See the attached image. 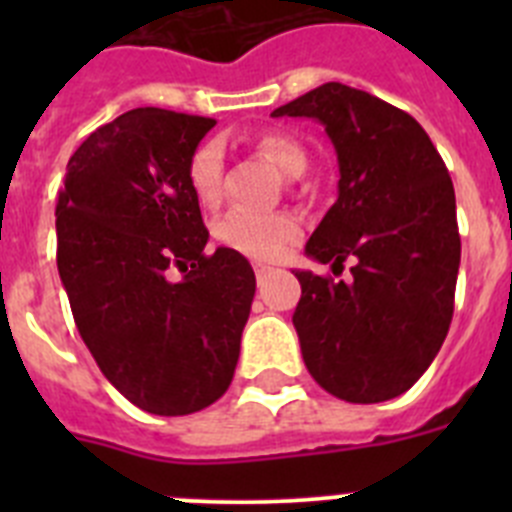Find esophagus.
Here are the masks:
<instances>
[{
	"instance_id": "34e87169",
	"label": "esophagus",
	"mask_w": 512,
	"mask_h": 512,
	"mask_svg": "<svg viewBox=\"0 0 512 512\" xmlns=\"http://www.w3.org/2000/svg\"><path fill=\"white\" fill-rule=\"evenodd\" d=\"M253 271H256V279H259V282H261V279H264L266 274H269V271H271V266H266V264H253Z\"/></svg>"
}]
</instances>
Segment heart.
<instances>
[{
	"mask_svg": "<svg viewBox=\"0 0 512 512\" xmlns=\"http://www.w3.org/2000/svg\"><path fill=\"white\" fill-rule=\"evenodd\" d=\"M261 151L269 153L271 161L287 176H302L307 171V153L292 135L271 133L261 138ZM225 156L220 143L207 140L189 158V184L202 205H215L223 192ZM300 235V225L284 212L235 210L225 212L215 225V238L230 251H238L251 259H277Z\"/></svg>",
	"mask_w": 512,
	"mask_h": 512,
	"instance_id": "obj_1",
	"label": "heart"
}]
</instances>
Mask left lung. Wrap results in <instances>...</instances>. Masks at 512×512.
I'll return each mask as SVG.
<instances>
[{
  "label": "left lung",
  "mask_w": 512,
  "mask_h": 512,
  "mask_svg": "<svg viewBox=\"0 0 512 512\" xmlns=\"http://www.w3.org/2000/svg\"><path fill=\"white\" fill-rule=\"evenodd\" d=\"M271 117H312L328 133L338 200L305 253L333 271L354 261L348 282L295 271L307 372L346 402L392 400L423 377L454 315L461 238L449 169L415 117L338 81Z\"/></svg>",
  "instance_id": "8db88e82"
}]
</instances>
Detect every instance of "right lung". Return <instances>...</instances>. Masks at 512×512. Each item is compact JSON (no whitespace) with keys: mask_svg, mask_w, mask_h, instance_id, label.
<instances>
[{"mask_svg":"<svg viewBox=\"0 0 512 512\" xmlns=\"http://www.w3.org/2000/svg\"><path fill=\"white\" fill-rule=\"evenodd\" d=\"M212 125L158 107L125 112L76 148L58 192L56 261L76 328L104 377L153 415L197 413L225 395L256 292L241 253H205L189 158Z\"/></svg>","mask_w":512,"mask_h":512,"instance_id":"add662e5","label":"right lung"}]
</instances>
